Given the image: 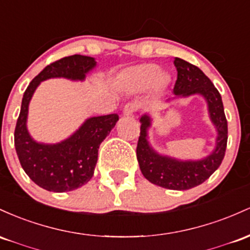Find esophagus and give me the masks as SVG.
<instances>
[{"instance_id":"34e87169","label":"esophagus","mask_w":250,"mask_h":250,"mask_svg":"<svg viewBox=\"0 0 250 250\" xmlns=\"http://www.w3.org/2000/svg\"><path fill=\"white\" fill-rule=\"evenodd\" d=\"M137 111V105L134 103H128L126 104L124 106V108H123V114L126 117H130V116H133L134 112Z\"/></svg>"}]
</instances>
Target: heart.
<instances>
[{
    "label": "heart",
    "mask_w": 250,
    "mask_h": 250,
    "mask_svg": "<svg viewBox=\"0 0 250 250\" xmlns=\"http://www.w3.org/2000/svg\"><path fill=\"white\" fill-rule=\"evenodd\" d=\"M122 81L131 92H144L152 88L155 92H162L169 83V77L161 72L155 63H142L130 67L123 73Z\"/></svg>",
    "instance_id": "1"
}]
</instances>
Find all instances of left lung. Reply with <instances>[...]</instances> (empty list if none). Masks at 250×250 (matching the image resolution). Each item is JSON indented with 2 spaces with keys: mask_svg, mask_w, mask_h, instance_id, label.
I'll list each match as a JSON object with an SVG mask.
<instances>
[{
  "mask_svg": "<svg viewBox=\"0 0 250 250\" xmlns=\"http://www.w3.org/2000/svg\"><path fill=\"white\" fill-rule=\"evenodd\" d=\"M176 80L173 93L177 97L201 94L208 104L209 116L217 130L216 146L209 156L200 161H179L161 156L147 142V128L151 118L144 114L140 118V136L137 144V159L143 176L151 183L170 190H188L207 181L222 163L228 140V123L224 114L222 98L214 83L195 64L176 58Z\"/></svg>",
  "mask_w": 250,
  "mask_h": 250,
  "instance_id": "8db88e82",
  "label": "left lung"
}]
</instances>
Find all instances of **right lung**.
Segmentation results:
<instances>
[{"label":"right lung","instance_id":"add662e5","mask_svg":"<svg viewBox=\"0 0 250 250\" xmlns=\"http://www.w3.org/2000/svg\"><path fill=\"white\" fill-rule=\"evenodd\" d=\"M95 66L97 61L91 57L75 54L62 58L44 67L24 92L14 142L22 169L42 189L66 192L85 186L94 173L99 145L114 127L119 116L113 113L88 118L63 142L42 144L35 142L27 130L30 99L41 81L50 78L83 80Z\"/></svg>","mask_w":250,"mask_h":250}]
</instances>
